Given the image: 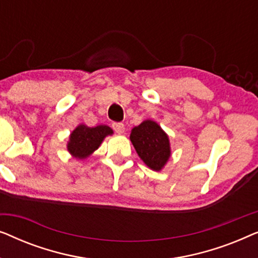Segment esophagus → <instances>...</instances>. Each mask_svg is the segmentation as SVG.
Listing matches in <instances>:
<instances>
[{
	"label": "esophagus",
	"instance_id": "34e87169",
	"mask_svg": "<svg viewBox=\"0 0 258 258\" xmlns=\"http://www.w3.org/2000/svg\"><path fill=\"white\" fill-rule=\"evenodd\" d=\"M111 126H112V129H114L115 133H117V134L124 133V124H123V123H121V122H114V123H112Z\"/></svg>",
	"mask_w": 258,
	"mask_h": 258
}]
</instances>
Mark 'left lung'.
<instances>
[{"label":"left lung","instance_id":"1","mask_svg":"<svg viewBox=\"0 0 258 258\" xmlns=\"http://www.w3.org/2000/svg\"><path fill=\"white\" fill-rule=\"evenodd\" d=\"M130 140L139 156L153 170H161L170 157L169 139L156 122L148 119L135 126Z\"/></svg>","mask_w":258,"mask_h":258}]
</instances>
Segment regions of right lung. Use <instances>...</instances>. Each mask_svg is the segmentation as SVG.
<instances>
[{"label": "right lung", "mask_w": 258, "mask_h": 258, "mask_svg": "<svg viewBox=\"0 0 258 258\" xmlns=\"http://www.w3.org/2000/svg\"><path fill=\"white\" fill-rule=\"evenodd\" d=\"M112 130L107 125H97L95 128L81 124L70 135L68 143L69 153L80 160L97 149L107 135H111Z\"/></svg>", "instance_id": "1"}]
</instances>
